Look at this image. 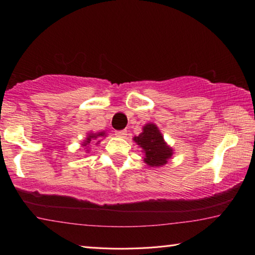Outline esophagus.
I'll list each match as a JSON object with an SVG mask.
<instances>
[{
	"instance_id": "34e87169",
	"label": "esophagus",
	"mask_w": 255,
	"mask_h": 255,
	"mask_svg": "<svg viewBox=\"0 0 255 255\" xmlns=\"http://www.w3.org/2000/svg\"><path fill=\"white\" fill-rule=\"evenodd\" d=\"M115 135L119 137H126L127 136V130H118L115 131Z\"/></svg>"
}]
</instances>
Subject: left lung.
<instances>
[{
    "mask_svg": "<svg viewBox=\"0 0 255 255\" xmlns=\"http://www.w3.org/2000/svg\"><path fill=\"white\" fill-rule=\"evenodd\" d=\"M133 140L142 148L144 154L143 161L150 167H161L166 165L173 155L172 147H169L163 140L159 128L154 124L143 126L142 133L134 136Z\"/></svg>",
    "mask_w": 255,
    "mask_h": 255,
    "instance_id": "8db88e82",
    "label": "left lung"
}]
</instances>
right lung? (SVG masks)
<instances>
[{
    "label": "right lung",
    "instance_id": "obj_1",
    "mask_svg": "<svg viewBox=\"0 0 255 255\" xmlns=\"http://www.w3.org/2000/svg\"><path fill=\"white\" fill-rule=\"evenodd\" d=\"M104 136H106L105 131H100V133H88V136H87V138H86L85 141H83L82 146L86 147V148H88L89 147V143L92 142L93 140H96V138L104 137ZM98 142H100V141H98ZM87 150H89V149H87Z\"/></svg>",
    "mask_w": 255,
    "mask_h": 255
}]
</instances>
